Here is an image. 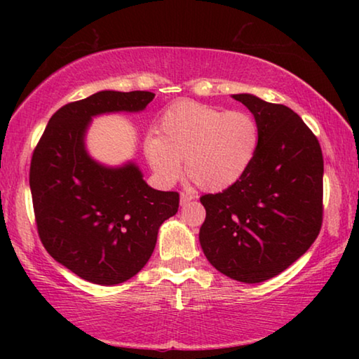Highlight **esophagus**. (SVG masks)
Masks as SVG:
<instances>
[{
    "mask_svg": "<svg viewBox=\"0 0 359 359\" xmlns=\"http://www.w3.org/2000/svg\"><path fill=\"white\" fill-rule=\"evenodd\" d=\"M194 199V196L191 193H188V191H182L180 193V204L182 205H185V204H188L190 201H193Z\"/></svg>",
    "mask_w": 359,
    "mask_h": 359,
    "instance_id": "1",
    "label": "esophagus"
}]
</instances>
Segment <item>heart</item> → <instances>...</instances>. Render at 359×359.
Listing matches in <instances>:
<instances>
[{
	"label": "heart",
	"mask_w": 359,
	"mask_h": 359,
	"mask_svg": "<svg viewBox=\"0 0 359 359\" xmlns=\"http://www.w3.org/2000/svg\"><path fill=\"white\" fill-rule=\"evenodd\" d=\"M258 145L259 126L252 114L184 100L163 111L145 154L165 182L179 179L184 161L194 185L222 191L248 171Z\"/></svg>",
	"instance_id": "heart-1"
}]
</instances>
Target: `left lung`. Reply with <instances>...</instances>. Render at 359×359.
<instances>
[{
    "instance_id": "obj_1",
    "label": "left lung",
    "mask_w": 359,
    "mask_h": 359,
    "mask_svg": "<svg viewBox=\"0 0 359 359\" xmlns=\"http://www.w3.org/2000/svg\"><path fill=\"white\" fill-rule=\"evenodd\" d=\"M259 126L255 160L242 177L204 194L199 242L209 263L234 280L259 283L309 250L323 223V154L290 107L233 95Z\"/></svg>"
}]
</instances>
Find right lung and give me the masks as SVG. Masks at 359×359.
Instances as JSON below:
<instances>
[{
  "instance_id": "1",
  "label": "right lung",
  "mask_w": 359,
  "mask_h": 359,
  "mask_svg": "<svg viewBox=\"0 0 359 359\" xmlns=\"http://www.w3.org/2000/svg\"><path fill=\"white\" fill-rule=\"evenodd\" d=\"M150 92H98L52 115L29 166L36 228L50 257L83 280L117 285L136 276L156 244L158 228L177 214L179 193L158 191L136 165L106 168L85 151L90 120L137 112Z\"/></svg>"
}]
</instances>
